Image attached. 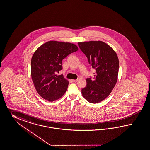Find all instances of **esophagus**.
I'll use <instances>...</instances> for the list:
<instances>
[{
    "label": "esophagus",
    "instance_id": "34e87169",
    "mask_svg": "<svg viewBox=\"0 0 150 150\" xmlns=\"http://www.w3.org/2000/svg\"><path fill=\"white\" fill-rule=\"evenodd\" d=\"M77 81V80H71L72 82H76Z\"/></svg>",
    "mask_w": 150,
    "mask_h": 150
}]
</instances>
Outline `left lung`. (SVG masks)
<instances>
[{
	"label": "left lung",
	"instance_id": "left-lung-1",
	"mask_svg": "<svg viewBox=\"0 0 150 150\" xmlns=\"http://www.w3.org/2000/svg\"><path fill=\"white\" fill-rule=\"evenodd\" d=\"M79 48L96 70L94 77L87 79L82 94L88 102H101L110 95L117 83L119 68L116 52L102 41L79 42Z\"/></svg>",
	"mask_w": 150,
	"mask_h": 150
}]
</instances>
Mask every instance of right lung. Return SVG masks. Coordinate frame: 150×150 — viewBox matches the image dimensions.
Listing matches in <instances>:
<instances>
[{
	"mask_svg": "<svg viewBox=\"0 0 150 150\" xmlns=\"http://www.w3.org/2000/svg\"><path fill=\"white\" fill-rule=\"evenodd\" d=\"M78 50L76 45L55 40L42 44L34 52L31 61V74L37 93L43 99L52 102L66 93L69 82L63 75L62 60Z\"/></svg>",
	"mask_w": 150,
	"mask_h": 150,
	"instance_id": "right-lung-1",
	"label": "right lung"
}]
</instances>
